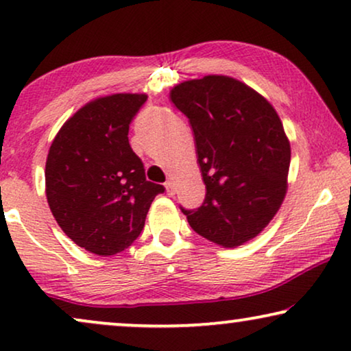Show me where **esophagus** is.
Returning a JSON list of instances; mask_svg holds the SVG:
<instances>
[{
  "mask_svg": "<svg viewBox=\"0 0 351 351\" xmlns=\"http://www.w3.org/2000/svg\"><path fill=\"white\" fill-rule=\"evenodd\" d=\"M166 191H167V195H169V196H172V195L176 193V190H174V184H172L171 180H167V182H166Z\"/></svg>",
  "mask_w": 351,
  "mask_h": 351,
  "instance_id": "obj_1",
  "label": "esophagus"
}]
</instances>
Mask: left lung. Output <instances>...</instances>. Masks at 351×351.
<instances>
[{
	"instance_id": "left-lung-1",
	"label": "left lung",
	"mask_w": 351,
	"mask_h": 351,
	"mask_svg": "<svg viewBox=\"0 0 351 351\" xmlns=\"http://www.w3.org/2000/svg\"><path fill=\"white\" fill-rule=\"evenodd\" d=\"M206 185L203 204L180 208L196 233L223 247L249 241L285 199L291 145L275 108L241 81L209 75L177 84Z\"/></svg>"
}]
</instances>
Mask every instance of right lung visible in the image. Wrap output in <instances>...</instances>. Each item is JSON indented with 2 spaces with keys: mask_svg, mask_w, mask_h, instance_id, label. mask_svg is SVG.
Listing matches in <instances>:
<instances>
[{
  "mask_svg": "<svg viewBox=\"0 0 351 351\" xmlns=\"http://www.w3.org/2000/svg\"><path fill=\"white\" fill-rule=\"evenodd\" d=\"M145 94H113L80 108L57 132L46 161V196L66 237L97 256L138 238L152 201L165 186L145 179L129 145Z\"/></svg>",
  "mask_w": 351,
  "mask_h": 351,
  "instance_id": "right-lung-1",
  "label": "right lung"
}]
</instances>
